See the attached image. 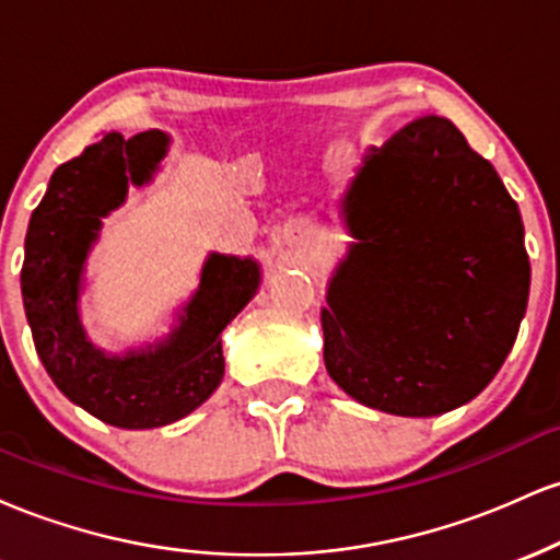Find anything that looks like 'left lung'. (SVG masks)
<instances>
[{"mask_svg": "<svg viewBox=\"0 0 560 560\" xmlns=\"http://www.w3.org/2000/svg\"><path fill=\"white\" fill-rule=\"evenodd\" d=\"M339 218L352 242L320 311L329 376L410 419L474 400L529 300L522 213L492 165L427 115L365 150Z\"/></svg>", "mask_w": 560, "mask_h": 560, "instance_id": "1", "label": "left lung"}]
</instances>
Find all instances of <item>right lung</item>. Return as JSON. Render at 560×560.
<instances>
[{
  "label": "right lung",
  "instance_id": "right-lung-1",
  "mask_svg": "<svg viewBox=\"0 0 560 560\" xmlns=\"http://www.w3.org/2000/svg\"><path fill=\"white\" fill-rule=\"evenodd\" d=\"M168 141L163 131L105 133L52 173L25 234L21 289L38 358L70 402L118 429L165 427L213 395L226 365L221 331L255 298L262 276L258 260L210 253L168 337L126 352H105L89 339L81 292L102 218L126 202L128 186L155 178Z\"/></svg>",
  "mask_w": 560,
  "mask_h": 560
}]
</instances>
